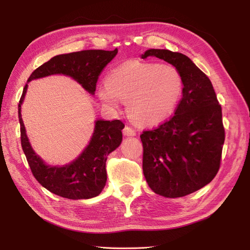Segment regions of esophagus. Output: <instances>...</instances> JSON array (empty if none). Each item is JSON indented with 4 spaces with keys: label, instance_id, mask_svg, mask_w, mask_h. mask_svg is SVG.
Returning <instances> with one entry per match:
<instances>
[{
    "label": "esophagus",
    "instance_id": "1",
    "mask_svg": "<svg viewBox=\"0 0 250 250\" xmlns=\"http://www.w3.org/2000/svg\"><path fill=\"white\" fill-rule=\"evenodd\" d=\"M123 134L125 135V137H134L137 133H135V131L132 129V128L126 126L123 129Z\"/></svg>",
    "mask_w": 250,
    "mask_h": 250
}]
</instances>
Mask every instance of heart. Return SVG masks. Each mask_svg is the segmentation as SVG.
Returning <instances> with one entry per match:
<instances>
[{
    "mask_svg": "<svg viewBox=\"0 0 250 250\" xmlns=\"http://www.w3.org/2000/svg\"><path fill=\"white\" fill-rule=\"evenodd\" d=\"M183 94V78L171 64L130 60L115 67L107 81L98 85V96L118 109L127 102V112L135 124L154 126L167 120Z\"/></svg>",
    "mask_w": 250,
    "mask_h": 250,
    "instance_id": "b5f03b06",
    "label": "heart"
}]
</instances>
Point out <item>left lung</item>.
Returning a JSON list of instances; mask_svg holds the SVG:
<instances>
[{"mask_svg": "<svg viewBox=\"0 0 250 250\" xmlns=\"http://www.w3.org/2000/svg\"><path fill=\"white\" fill-rule=\"evenodd\" d=\"M147 57L175 66L184 87L173 118L141 135L143 173L154 193L183 197L209 184L220 167L225 138L221 106L208 77L188 56L149 49L141 55Z\"/></svg>", "mask_w": 250, "mask_h": 250, "instance_id": "1", "label": "left lung"}]
</instances>
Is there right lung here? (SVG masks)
Listing matches in <instances>:
<instances>
[{
  "mask_svg": "<svg viewBox=\"0 0 250 250\" xmlns=\"http://www.w3.org/2000/svg\"><path fill=\"white\" fill-rule=\"evenodd\" d=\"M117 53L118 49L84 50L54 56L37 67L22 90L19 103L22 151L36 180L60 197L73 200L89 199L102 192L107 179L105 168L107 156L122 143V129L125 125L120 120H96L92 138L74 161L62 166L49 165L32 148L21 119V104L25 100L28 83L52 75H65L94 96L98 77Z\"/></svg>",
  "mask_w": 250,
  "mask_h": 250,
  "instance_id": "right-lung-1",
  "label": "right lung"
}]
</instances>
